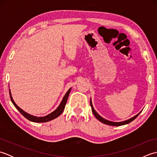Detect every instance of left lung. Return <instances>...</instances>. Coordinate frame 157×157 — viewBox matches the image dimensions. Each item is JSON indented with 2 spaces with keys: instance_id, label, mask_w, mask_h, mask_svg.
Returning <instances> with one entry per match:
<instances>
[{
  "instance_id": "obj_1",
  "label": "left lung",
  "mask_w": 157,
  "mask_h": 157,
  "mask_svg": "<svg viewBox=\"0 0 157 157\" xmlns=\"http://www.w3.org/2000/svg\"><path fill=\"white\" fill-rule=\"evenodd\" d=\"M90 106H91V107H92V111L93 114L94 115L95 117H96V119H97L98 120V121H100L103 123H105V124L109 125H113V126H120V125H123L128 124V123H130V122H132V121H134V120L140 115V113H141V112L139 113L138 115H136V116L133 117L131 118V119H128V120H126V121H122V122H113V121H108V120H106V119H105L104 118H102L101 116H100V115L98 114V113H96V111L94 109V108H93V106H92V102H91V101H90Z\"/></svg>"
}]
</instances>
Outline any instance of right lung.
I'll use <instances>...</instances> for the list:
<instances>
[{"label": "right lung", "mask_w": 157, "mask_h": 157, "mask_svg": "<svg viewBox=\"0 0 157 157\" xmlns=\"http://www.w3.org/2000/svg\"><path fill=\"white\" fill-rule=\"evenodd\" d=\"M70 91H71V88H69V90L67 92L65 96L63 98V101H61V104L59 105V106H58V108L56 109L55 111H54L52 113H51V114H49V115H46L45 117H37L28 114V113H25L24 111H23L21 109H20L19 106L15 104L14 101H13V99L12 96H11V92H10V90H9V94H10V98H11V101L13 102V104L14 105V106H15V108L18 110V111L20 112V113H21V114L23 117H25L26 119H28L29 121H33V122L44 123V122H47V121H51V120L56 118L57 117H59L60 115L61 114L63 111H64L65 106V105H66L67 101V98H68V96H69V94L70 93Z\"/></svg>", "instance_id": "obj_1"}]
</instances>
